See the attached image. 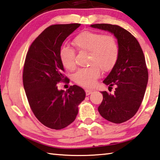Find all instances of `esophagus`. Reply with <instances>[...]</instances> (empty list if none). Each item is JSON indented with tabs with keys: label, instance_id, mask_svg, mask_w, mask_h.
<instances>
[{
	"label": "esophagus",
	"instance_id": "1",
	"mask_svg": "<svg viewBox=\"0 0 160 160\" xmlns=\"http://www.w3.org/2000/svg\"><path fill=\"white\" fill-rule=\"evenodd\" d=\"M85 92H86V96H89V95L93 92V90H91V89H89V88H86L85 89Z\"/></svg>",
	"mask_w": 160,
	"mask_h": 160
}]
</instances>
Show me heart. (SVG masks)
Here are the masks:
<instances>
[{
    "mask_svg": "<svg viewBox=\"0 0 160 160\" xmlns=\"http://www.w3.org/2000/svg\"><path fill=\"white\" fill-rule=\"evenodd\" d=\"M72 44L78 52H88V64L90 66L78 69L74 75V82L80 86H93L100 77V69L105 72L110 71L118 60L119 46L112 35L83 31L75 36ZM60 59L66 69L72 71L76 68L75 52L73 49L62 48Z\"/></svg>",
    "mask_w": 160,
    "mask_h": 160,
    "instance_id": "heart-1",
    "label": "heart"
}]
</instances>
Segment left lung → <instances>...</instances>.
Wrapping results in <instances>:
<instances>
[{"label": "left lung", "mask_w": 160, "mask_h": 160, "mask_svg": "<svg viewBox=\"0 0 160 160\" xmlns=\"http://www.w3.org/2000/svg\"><path fill=\"white\" fill-rule=\"evenodd\" d=\"M91 26L114 33L118 41V60L103 81L109 88L115 86V90L113 94L102 91L103 99L98 110L108 121L121 124L135 115L143 100L148 81L143 52L137 39L118 25L95 24Z\"/></svg>", "instance_id": "obj_1"}]
</instances>
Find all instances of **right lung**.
<instances>
[{"label": "right lung", "mask_w": 160, "mask_h": 160, "mask_svg": "<svg viewBox=\"0 0 160 160\" xmlns=\"http://www.w3.org/2000/svg\"><path fill=\"white\" fill-rule=\"evenodd\" d=\"M80 24L47 27L31 45L25 58L22 80L31 110L41 124L60 130L74 121L78 105L84 100L83 89L77 85L64 92L60 82L69 83L60 59L62 44Z\"/></svg>", "instance_id": "add662e5"}]
</instances>
